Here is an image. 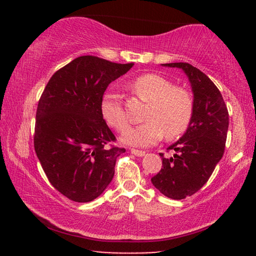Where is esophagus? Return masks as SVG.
Masks as SVG:
<instances>
[{
    "label": "esophagus",
    "mask_w": 256,
    "mask_h": 256,
    "mask_svg": "<svg viewBox=\"0 0 256 256\" xmlns=\"http://www.w3.org/2000/svg\"><path fill=\"white\" fill-rule=\"evenodd\" d=\"M130 152L132 155L138 156V157H142L146 155V152H143V150H138V149H130Z\"/></svg>",
    "instance_id": "1"
}]
</instances>
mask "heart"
<instances>
[{"instance_id":"b5f03b06","label":"heart","mask_w":256,"mask_h":256,"mask_svg":"<svg viewBox=\"0 0 256 256\" xmlns=\"http://www.w3.org/2000/svg\"><path fill=\"white\" fill-rule=\"evenodd\" d=\"M132 90L142 100L150 102L146 113V122L129 127L122 134V142L135 146L155 144L166 135L176 138L186 130L194 114V98L188 90L176 87L172 82L156 73L140 76L130 84ZM104 120L124 132L128 126V116L120 96L108 92L101 99Z\"/></svg>"}]
</instances>
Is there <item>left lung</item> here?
<instances>
[{"instance_id": "1", "label": "left lung", "mask_w": 256, "mask_h": 256, "mask_svg": "<svg viewBox=\"0 0 256 256\" xmlns=\"http://www.w3.org/2000/svg\"><path fill=\"white\" fill-rule=\"evenodd\" d=\"M182 68L194 92V114L188 130L171 144L170 158L162 152V169L152 178L160 194L171 199H184L196 194L211 177L225 152L228 110L222 93L205 73L188 62L162 64Z\"/></svg>"}]
</instances>
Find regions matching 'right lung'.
Returning a JSON list of instances; mask_svg holds the SVG:
<instances>
[{
	"label": "right lung",
	"instance_id": "1",
	"mask_svg": "<svg viewBox=\"0 0 256 256\" xmlns=\"http://www.w3.org/2000/svg\"><path fill=\"white\" fill-rule=\"evenodd\" d=\"M132 65L82 56L51 76L38 101L34 152L52 186L73 202L99 197L126 152L112 144L116 138L100 104L108 85Z\"/></svg>",
	"mask_w": 256,
	"mask_h": 256
}]
</instances>
